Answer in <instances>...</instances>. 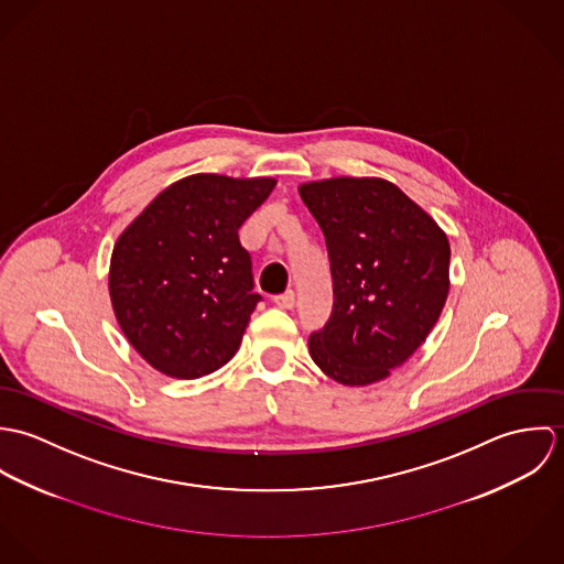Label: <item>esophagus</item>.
Wrapping results in <instances>:
<instances>
[{
    "mask_svg": "<svg viewBox=\"0 0 564 564\" xmlns=\"http://www.w3.org/2000/svg\"><path fill=\"white\" fill-rule=\"evenodd\" d=\"M273 304L275 306H280V308H293L295 306V291L293 289H289V291H284V293H280V295H275L273 297Z\"/></svg>",
    "mask_w": 564,
    "mask_h": 564,
    "instance_id": "esophagus-1",
    "label": "esophagus"
}]
</instances>
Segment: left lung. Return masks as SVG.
Returning a JSON list of instances; mask_svg holds the SVG:
<instances>
[{
    "label": "left lung",
    "instance_id": "1",
    "mask_svg": "<svg viewBox=\"0 0 564 564\" xmlns=\"http://www.w3.org/2000/svg\"><path fill=\"white\" fill-rule=\"evenodd\" d=\"M325 237L334 306L308 338L332 380L365 387L403 365L449 293V242L436 221L380 177L300 186Z\"/></svg>",
    "mask_w": 564,
    "mask_h": 564
}]
</instances>
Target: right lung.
I'll use <instances>...</instances> for the list:
<instances>
[{
  "mask_svg": "<svg viewBox=\"0 0 564 564\" xmlns=\"http://www.w3.org/2000/svg\"><path fill=\"white\" fill-rule=\"evenodd\" d=\"M273 186V177L188 175L119 237L108 278L112 308L132 347L164 376L202 378L237 354L262 300L239 228Z\"/></svg>",
  "mask_w": 564,
  "mask_h": 564,
  "instance_id": "add662e5",
  "label": "right lung"
}]
</instances>
